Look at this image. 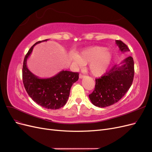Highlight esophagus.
<instances>
[{
	"mask_svg": "<svg viewBox=\"0 0 152 152\" xmlns=\"http://www.w3.org/2000/svg\"><path fill=\"white\" fill-rule=\"evenodd\" d=\"M84 77V76L83 75H82V74H80V75H79V79H82V78H83Z\"/></svg>",
	"mask_w": 152,
	"mask_h": 152,
	"instance_id": "obj_1",
	"label": "esophagus"
}]
</instances>
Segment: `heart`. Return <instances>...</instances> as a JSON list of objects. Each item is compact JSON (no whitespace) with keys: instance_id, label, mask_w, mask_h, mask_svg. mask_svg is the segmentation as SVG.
Wrapping results in <instances>:
<instances>
[{"instance_id":"obj_1","label":"heart","mask_w":152,"mask_h":152,"mask_svg":"<svg viewBox=\"0 0 152 152\" xmlns=\"http://www.w3.org/2000/svg\"><path fill=\"white\" fill-rule=\"evenodd\" d=\"M71 59L77 66H82L89 63L90 73L98 77L108 70L112 60V54L107 48L95 46L84 49L79 55L72 54Z\"/></svg>"}]
</instances>
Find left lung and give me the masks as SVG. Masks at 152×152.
Segmentation results:
<instances>
[{"label": "left lung", "instance_id": "obj_1", "mask_svg": "<svg viewBox=\"0 0 152 152\" xmlns=\"http://www.w3.org/2000/svg\"><path fill=\"white\" fill-rule=\"evenodd\" d=\"M115 42L121 52L129 50L121 40H116ZM134 74V61L131 56H129L120 65L113 66L105 75L96 79L94 90L89 95L91 102L99 108L118 102L129 89Z\"/></svg>", "mask_w": 152, "mask_h": 152}]
</instances>
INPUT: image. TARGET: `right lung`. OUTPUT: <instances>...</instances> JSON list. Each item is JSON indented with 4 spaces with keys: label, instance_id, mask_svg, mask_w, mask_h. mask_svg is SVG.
Wrapping results in <instances>:
<instances>
[{
    "label": "right lung",
    "instance_id": "1",
    "mask_svg": "<svg viewBox=\"0 0 152 152\" xmlns=\"http://www.w3.org/2000/svg\"><path fill=\"white\" fill-rule=\"evenodd\" d=\"M48 40L36 42L26 54L23 65V82L27 93L36 103L47 109L56 110L66 104L72 86L79 79V73L62 70L52 77L40 79L28 70L26 61L34 47Z\"/></svg>",
    "mask_w": 152,
    "mask_h": 152
}]
</instances>
